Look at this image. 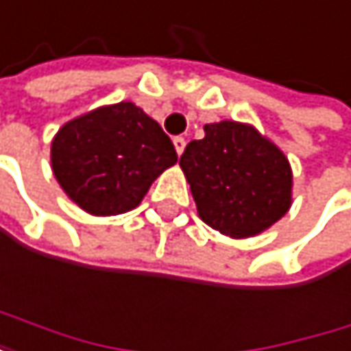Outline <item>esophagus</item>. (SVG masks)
I'll list each match as a JSON object with an SVG mask.
<instances>
[{"mask_svg":"<svg viewBox=\"0 0 351 351\" xmlns=\"http://www.w3.org/2000/svg\"><path fill=\"white\" fill-rule=\"evenodd\" d=\"M173 147H176L178 155H182V153H184V149H186V141H184L182 136H176V138H173Z\"/></svg>","mask_w":351,"mask_h":351,"instance_id":"1","label":"esophagus"}]
</instances>
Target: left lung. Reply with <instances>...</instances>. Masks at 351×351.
<instances>
[{"label":"left lung","mask_w":351,"mask_h":351,"mask_svg":"<svg viewBox=\"0 0 351 351\" xmlns=\"http://www.w3.org/2000/svg\"><path fill=\"white\" fill-rule=\"evenodd\" d=\"M180 167L198 217L230 238L269 230L291 204L289 161L248 123H206L204 138L186 147Z\"/></svg>","instance_id":"left-lung-1"}]
</instances>
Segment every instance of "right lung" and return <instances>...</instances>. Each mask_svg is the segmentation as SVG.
Wrapping results in <instances>:
<instances>
[{
  "mask_svg": "<svg viewBox=\"0 0 351 351\" xmlns=\"http://www.w3.org/2000/svg\"><path fill=\"white\" fill-rule=\"evenodd\" d=\"M176 161L173 143L161 125L130 101L64 123L51 143L56 180L82 210L97 217L138 206Z\"/></svg>",
  "mask_w": 351,
  "mask_h": 351,
  "instance_id": "1",
  "label": "right lung"
}]
</instances>
